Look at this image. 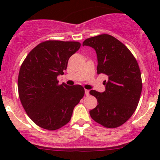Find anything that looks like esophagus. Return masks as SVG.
I'll return each instance as SVG.
<instances>
[{
  "mask_svg": "<svg viewBox=\"0 0 160 160\" xmlns=\"http://www.w3.org/2000/svg\"><path fill=\"white\" fill-rule=\"evenodd\" d=\"M90 90H85V94L86 95H89Z\"/></svg>",
  "mask_w": 160,
  "mask_h": 160,
  "instance_id": "obj_1",
  "label": "esophagus"
}]
</instances>
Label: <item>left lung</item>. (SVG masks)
Segmentation results:
<instances>
[{
	"mask_svg": "<svg viewBox=\"0 0 160 160\" xmlns=\"http://www.w3.org/2000/svg\"><path fill=\"white\" fill-rule=\"evenodd\" d=\"M94 49L98 57V74L104 73L102 93L91 90L98 105L90 111L93 120L106 128H117L130 118L142 93L141 72L136 59L119 40L108 34L87 38L83 46Z\"/></svg>",
	"mask_w": 160,
	"mask_h": 160,
	"instance_id": "left-lung-1",
	"label": "left lung"
}]
</instances>
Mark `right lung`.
Wrapping results in <instances>:
<instances>
[{"mask_svg": "<svg viewBox=\"0 0 160 160\" xmlns=\"http://www.w3.org/2000/svg\"><path fill=\"white\" fill-rule=\"evenodd\" d=\"M80 47L78 42H43L22 64L18 80L19 98L27 114L41 128L56 130L67 125L84 95L80 85H59L57 80Z\"/></svg>", "mask_w": 160, "mask_h": 160, "instance_id": "obj_1", "label": "right lung"}]
</instances>
